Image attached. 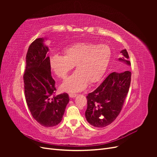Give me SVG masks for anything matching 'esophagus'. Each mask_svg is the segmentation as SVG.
Segmentation results:
<instances>
[{"label":"esophagus","instance_id":"34e87169","mask_svg":"<svg viewBox=\"0 0 157 157\" xmlns=\"http://www.w3.org/2000/svg\"><path fill=\"white\" fill-rule=\"evenodd\" d=\"M69 97L70 98H75L76 96H77V94H71V93H70L69 94Z\"/></svg>","mask_w":157,"mask_h":157}]
</instances>
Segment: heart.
<instances>
[{
    "instance_id": "1",
    "label": "heart",
    "mask_w": 157,
    "mask_h": 157,
    "mask_svg": "<svg viewBox=\"0 0 157 157\" xmlns=\"http://www.w3.org/2000/svg\"><path fill=\"white\" fill-rule=\"evenodd\" d=\"M65 56L54 55L50 65L57 77L65 79L76 65L77 71L61 85L68 92H78L86 88L88 83H96L103 76L111 56L106 44L78 42L63 50Z\"/></svg>"
}]
</instances>
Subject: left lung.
<instances>
[{
    "mask_svg": "<svg viewBox=\"0 0 157 157\" xmlns=\"http://www.w3.org/2000/svg\"><path fill=\"white\" fill-rule=\"evenodd\" d=\"M126 64H131L126 50L121 52ZM131 72H113L103 82L86 96L87 109L85 117L90 124L98 128L105 127L115 121L119 115L129 91Z\"/></svg>",
    "mask_w": 157,
    "mask_h": 157,
    "instance_id": "obj_1",
    "label": "left lung"
}]
</instances>
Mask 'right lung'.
Here are the masks:
<instances>
[{
    "instance_id": "add662e5",
    "label": "right lung",
    "mask_w": 157,
    "mask_h": 157,
    "mask_svg": "<svg viewBox=\"0 0 157 157\" xmlns=\"http://www.w3.org/2000/svg\"><path fill=\"white\" fill-rule=\"evenodd\" d=\"M43 42L42 38L36 39L28 48L23 74L25 96L33 118L42 126L52 127L62 120L69 98L67 93L55 95V80L46 56L48 48Z\"/></svg>"
}]
</instances>
